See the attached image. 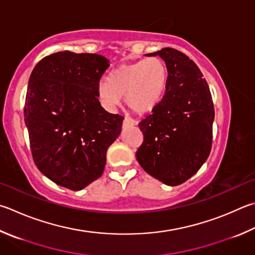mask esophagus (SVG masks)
<instances>
[{"instance_id": "esophagus-1", "label": "esophagus", "mask_w": 255, "mask_h": 255, "mask_svg": "<svg viewBox=\"0 0 255 255\" xmlns=\"http://www.w3.org/2000/svg\"><path fill=\"white\" fill-rule=\"evenodd\" d=\"M133 125H136V122L133 119H130V118H128V117H126V118L124 119V122H123V127L124 128L131 127V126H133Z\"/></svg>"}]
</instances>
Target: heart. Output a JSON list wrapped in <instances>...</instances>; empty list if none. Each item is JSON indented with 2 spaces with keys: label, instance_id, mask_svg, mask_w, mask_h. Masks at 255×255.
<instances>
[{
  "label": "heart",
  "instance_id": "obj_1",
  "mask_svg": "<svg viewBox=\"0 0 255 255\" xmlns=\"http://www.w3.org/2000/svg\"><path fill=\"white\" fill-rule=\"evenodd\" d=\"M168 82V68L159 58H148L123 64L109 73L98 86V96L106 107L115 108L120 98L132 112L146 114L160 103Z\"/></svg>",
  "mask_w": 255,
  "mask_h": 255
}]
</instances>
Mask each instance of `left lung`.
<instances>
[{
  "mask_svg": "<svg viewBox=\"0 0 255 255\" xmlns=\"http://www.w3.org/2000/svg\"><path fill=\"white\" fill-rule=\"evenodd\" d=\"M168 82L160 103L139 123L143 141L136 157L146 173L169 186L186 182L212 148L214 105L206 80L186 54L164 48Z\"/></svg>",
  "mask_w": 255,
  "mask_h": 255,
  "instance_id": "8db88e82",
  "label": "left lung"
}]
</instances>
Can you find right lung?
I'll return each mask as SVG.
<instances>
[{"label":"right lung","instance_id":"right-lung-1","mask_svg":"<svg viewBox=\"0 0 255 255\" xmlns=\"http://www.w3.org/2000/svg\"><path fill=\"white\" fill-rule=\"evenodd\" d=\"M109 61L100 54L59 51L32 71L24 104L31 154L39 170L60 186L80 191L104 173L108 147L124 117L98 99Z\"/></svg>","mask_w":255,"mask_h":255}]
</instances>
